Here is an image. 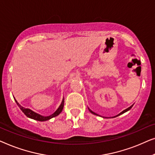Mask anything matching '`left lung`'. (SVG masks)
<instances>
[{
    "instance_id": "8db88e82",
    "label": "left lung",
    "mask_w": 155,
    "mask_h": 155,
    "mask_svg": "<svg viewBox=\"0 0 155 155\" xmlns=\"http://www.w3.org/2000/svg\"><path fill=\"white\" fill-rule=\"evenodd\" d=\"M133 105H132V106H130V107H128V109H125V110H124V111H121V112H120V113L119 114H118V115H116V116H114V117H116V116H118L121 115V114H123L126 113V112H127V111H129V110H130V109H131V108H132V107H133ZM88 109H89V111H90L91 112V113H92V114H94V115H96V116H99V115H98V114H96V113H94V111H92V110H91L90 109H89V108H88Z\"/></svg>"
}]
</instances>
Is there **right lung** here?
Masks as SVG:
<instances>
[{
	"label": "right lung",
	"instance_id": "right-lung-1",
	"mask_svg": "<svg viewBox=\"0 0 155 155\" xmlns=\"http://www.w3.org/2000/svg\"><path fill=\"white\" fill-rule=\"evenodd\" d=\"M15 102L17 103V104H18V107H20V109L22 110V111L27 116V117L30 118H31V119L39 120V121H45V120H48L51 119V118L56 117V116L59 115V114L61 113V111H63V107H64V97H63L62 102H61V104H60V106H59V107L58 108V109H56V111H55L54 114H52L51 115L48 116H44L40 115V114H39L36 113V112L33 111L32 110H31L29 109H26V108L22 107V106H21L20 104L18 102V101H17L15 99Z\"/></svg>",
	"mask_w": 155,
	"mask_h": 155
}]
</instances>
